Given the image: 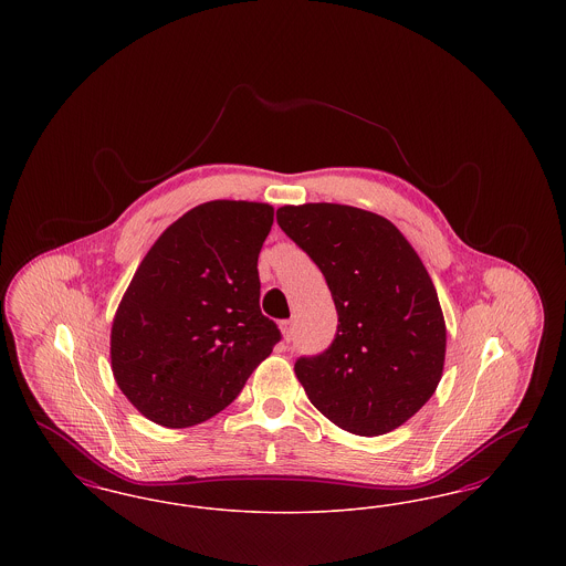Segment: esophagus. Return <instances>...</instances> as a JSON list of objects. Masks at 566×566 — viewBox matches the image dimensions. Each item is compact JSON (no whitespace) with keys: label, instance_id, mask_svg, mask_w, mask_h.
Wrapping results in <instances>:
<instances>
[{"label":"esophagus","instance_id":"esophagus-1","mask_svg":"<svg viewBox=\"0 0 566 566\" xmlns=\"http://www.w3.org/2000/svg\"><path fill=\"white\" fill-rule=\"evenodd\" d=\"M282 333H284V339L291 342L293 339V333H295V323L293 321H282Z\"/></svg>","mask_w":566,"mask_h":566}]
</instances>
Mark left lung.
Returning <instances> with one entry per match:
<instances>
[{"label":"left lung","instance_id":"1","mask_svg":"<svg viewBox=\"0 0 566 566\" xmlns=\"http://www.w3.org/2000/svg\"><path fill=\"white\" fill-rule=\"evenodd\" d=\"M275 218L323 271L337 310L331 346L296 358L307 399L344 431H395L431 399L443 371L446 323L429 271L374 212L305 203Z\"/></svg>","mask_w":566,"mask_h":566}]
</instances>
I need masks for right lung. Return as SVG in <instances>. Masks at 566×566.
Masks as SVG:
<instances>
[{
    "label": "right lung",
    "mask_w": 566,
    "mask_h": 566,
    "mask_svg": "<svg viewBox=\"0 0 566 566\" xmlns=\"http://www.w3.org/2000/svg\"><path fill=\"white\" fill-rule=\"evenodd\" d=\"M273 208L210 201L163 231L135 271L109 337L112 371L148 420H210L282 339L259 307V252Z\"/></svg>",
    "instance_id": "add662e5"
}]
</instances>
